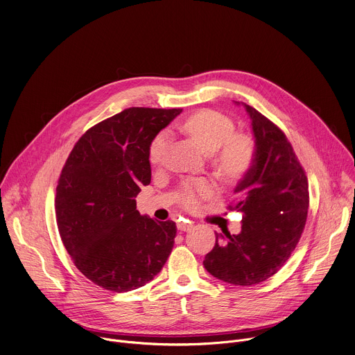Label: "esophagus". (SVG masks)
Returning <instances> with one entry per match:
<instances>
[{
	"label": "esophagus",
	"mask_w": 355,
	"mask_h": 355,
	"mask_svg": "<svg viewBox=\"0 0 355 355\" xmlns=\"http://www.w3.org/2000/svg\"><path fill=\"white\" fill-rule=\"evenodd\" d=\"M177 227L181 232H187V230H189L192 227V222H189V220H178L177 222Z\"/></svg>",
	"instance_id": "34e87169"
}]
</instances>
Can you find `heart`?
I'll return each instance as SVG.
<instances>
[{"mask_svg": "<svg viewBox=\"0 0 355 355\" xmlns=\"http://www.w3.org/2000/svg\"><path fill=\"white\" fill-rule=\"evenodd\" d=\"M182 129L207 153L216 151L214 163L225 177L236 180L250 168L254 157L252 143L247 136L234 133V123L226 115L212 110L199 111L182 122ZM168 141L170 133L167 130H162L153 137L148 146L151 164L159 167L164 163ZM214 191L215 187L209 181L189 182L182 189L181 204L187 209H195L200 200L209 198Z\"/></svg>", "mask_w": 355, "mask_h": 355, "instance_id": "heart-1", "label": "heart"}]
</instances>
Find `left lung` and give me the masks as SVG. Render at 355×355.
Here are the masks:
<instances>
[{
  "label": "left lung",
  "mask_w": 355,
  "mask_h": 355,
  "mask_svg": "<svg viewBox=\"0 0 355 355\" xmlns=\"http://www.w3.org/2000/svg\"><path fill=\"white\" fill-rule=\"evenodd\" d=\"M254 157L229 209L243 214L241 232L216 234L205 256L209 274L227 284L251 286L274 274L295 250L309 209V184L285 133L250 105Z\"/></svg>",
  "instance_id": "left-lung-1"
}]
</instances>
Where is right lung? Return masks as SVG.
I'll use <instances>...</instances> for the list:
<instances>
[{
	"label": "right lung",
	"instance_id": "add662e5",
	"mask_svg": "<svg viewBox=\"0 0 355 355\" xmlns=\"http://www.w3.org/2000/svg\"><path fill=\"white\" fill-rule=\"evenodd\" d=\"M182 110L128 108L88 129L62 170L56 220L76 267L98 286L128 292L153 279L174 245L173 220L141 216L148 146Z\"/></svg>",
	"mask_w": 355,
	"mask_h": 355
}]
</instances>
